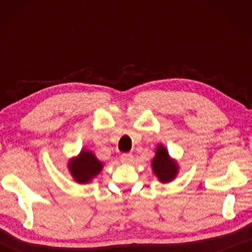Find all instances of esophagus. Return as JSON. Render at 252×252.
Returning a JSON list of instances; mask_svg holds the SVG:
<instances>
[{
    "mask_svg": "<svg viewBox=\"0 0 252 252\" xmlns=\"http://www.w3.org/2000/svg\"><path fill=\"white\" fill-rule=\"evenodd\" d=\"M120 159H122L123 163L129 164V163H132V161H133V155L130 153H125V154H123L122 156H120Z\"/></svg>",
    "mask_w": 252,
    "mask_h": 252,
    "instance_id": "34e87169",
    "label": "esophagus"
}]
</instances>
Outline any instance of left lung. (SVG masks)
Segmentation results:
<instances>
[{
    "instance_id": "1",
    "label": "left lung",
    "mask_w": 252,
    "mask_h": 252,
    "mask_svg": "<svg viewBox=\"0 0 252 252\" xmlns=\"http://www.w3.org/2000/svg\"><path fill=\"white\" fill-rule=\"evenodd\" d=\"M153 170L161 182H170L177 175V164L170 159L164 147L158 146L157 148L156 156L153 159Z\"/></svg>"
}]
</instances>
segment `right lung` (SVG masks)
<instances>
[{
    "mask_svg": "<svg viewBox=\"0 0 252 252\" xmlns=\"http://www.w3.org/2000/svg\"><path fill=\"white\" fill-rule=\"evenodd\" d=\"M68 166L75 181L86 184L99 173L103 165L91 151L82 150L78 158L70 161Z\"/></svg>",
    "mask_w": 252,
    "mask_h": 252,
    "instance_id": "1",
    "label": "right lung"
}]
</instances>
